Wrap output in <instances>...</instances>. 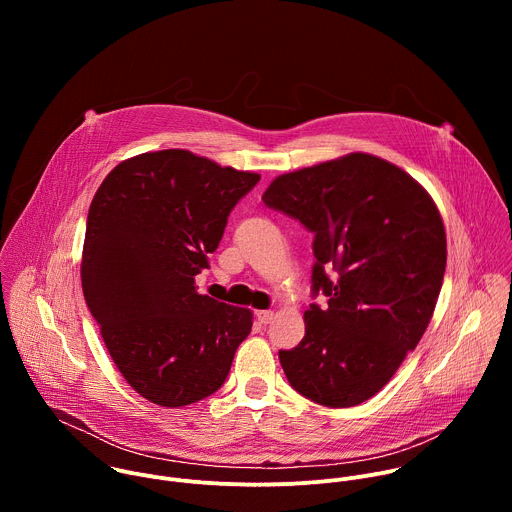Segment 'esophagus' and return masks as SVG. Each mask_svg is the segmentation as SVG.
Returning a JSON list of instances; mask_svg holds the SVG:
<instances>
[{
    "instance_id": "esophagus-1",
    "label": "esophagus",
    "mask_w": 512,
    "mask_h": 512,
    "mask_svg": "<svg viewBox=\"0 0 512 512\" xmlns=\"http://www.w3.org/2000/svg\"><path fill=\"white\" fill-rule=\"evenodd\" d=\"M257 320H259L261 324H269V322L273 320V312H271V310H259V312H257Z\"/></svg>"
}]
</instances>
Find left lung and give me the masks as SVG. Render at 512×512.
<instances>
[{
	"label": "left lung",
	"mask_w": 512,
	"mask_h": 512,
	"mask_svg": "<svg viewBox=\"0 0 512 512\" xmlns=\"http://www.w3.org/2000/svg\"><path fill=\"white\" fill-rule=\"evenodd\" d=\"M263 202L316 235L314 294L328 298L306 310L302 342L279 350L289 385L326 407L371 399L433 316L448 259L440 210L405 170L362 152L277 176Z\"/></svg>",
	"instance_id": "left-lung-1"
}]
</instances>
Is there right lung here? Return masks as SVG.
Wrapping results in <instances>:
<instances>
[{
	"label": "right lung",
	"mask_w": 512,
	"mask_h": 512,
	"mask_svg": "<svg viewBox=\"0 0 512 512\" xmlns=\"http://www.w3.org/2000/svg\"><path fill=\"white\" fill-rule=\"evenodd\" d=\"M259 174L188 150L117 164L87 216L81 281L115 367L143 399L196 403L225 383L253 312L196 291L233 206Z\"/></svg>",
	"instance_id": "obj_1"
}]
</instances>
